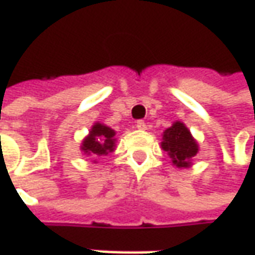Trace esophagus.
<instances>
[{
  "instance_id": "esophagus-1",
  "label": "esophagus",
  "mask_w": 255,
  "mask_h": 255,
  "mask_svg": "<svg viewBox=\"0 0 255 255\" xmlns=\"http://www.w3.org/2000/svg\"><path fill=\"white\" fill-rule=\"evenodd\" d=\"M135 126L138 129H146V123H145V121H142V120H138Z\"/></svg>"
}]
</instances>
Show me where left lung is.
<instances>
[{
  "label": "left lung",
  "mask_w": 255,
  "mask_h": 255,
  "mask_svg": "<svg viewBox=\"0 0 255 255\" xmlns=\"http://www.w3.org/2000/svg\"><path fill=\"white\" fill-rule=\"evenodd\" d=\"M163 151H166L172 163L178 168H189L190 161L193 156H196L199 151L198 142L192 136L188 127L176 121L172 124V127L165 129L161 142Z\"/></svg>",
  "instance_id": "left-lung-1"
}]
</instances>
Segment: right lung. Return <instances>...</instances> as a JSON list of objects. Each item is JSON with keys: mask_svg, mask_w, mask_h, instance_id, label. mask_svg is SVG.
<instances>
[{"mask_svg": "<svg viewBox=\"0 0 255 255\" xmlns=\"http://www.w3.org/2000/svg\"><path fill=\"white\" fill-rule=\"evenodd\" d=\"M116 131L110 127L96 123L90 129L89 135L82 142V151L86 155L97 158L101 155H107L116 149Z\"/></svg>", "mask_w": 255, "mask_h": 255, "instance_id": "add662e5", "label": "right lung"}]
</instances>
